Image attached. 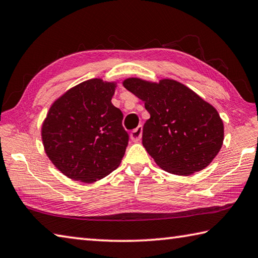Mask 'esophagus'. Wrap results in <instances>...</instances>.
<instances>
[{
	"label": "esophagus",
	"mask_w": 258,
	"mask_h": 258,
	"mask_svg": "<svg viewBox=\"0 0 258 258\" xmlns=\"http://www.w3.org/2000/svg\"><path fill=\"white\" fill-rule=\"evenodd\" d=\"M142 134H143V126L138 125L136 129H134L132 134H130V138L133 139V142H139L142 138Z\"/></svg>",
	"instance_id": "1"
}]
</instances>
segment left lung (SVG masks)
<instances>
[{
  "mask_svg": "<svg viewBox=\"0 0 258 258\" xmlns=\"http://www.w3.org/2000/svg\"><path fill=\"white\" fill-rule=\"evenodd\" d=\"M151 114L143 128V145L156 164L178 175L205 169L223 144V121L214 106L172 79L123 81Z\"/></svg>",
  "mask_w": 258,
  "mask_h": 258,
  "instance_id": "1",
  "label": "left lung"
}]
</instances>
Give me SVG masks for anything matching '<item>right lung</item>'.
<instances>
[{
  "instance_id": "add662e5",
  "label": "right lung",
  "mask_w": 258,
  "mask_h": 258,
  "mask_svg": "<svg viewBox=\"0 0 258 258\" xmlns=\"http://www.w3.org/2000/svg\"><path fill=\"white\" fill-rule=\"evenodd\" d=\"M116 84L86 80L58 97L42 125V141L55 168L77 181L103 179L121 163L129 135L111 99Z\"/></svg>"
}]
</instances>
